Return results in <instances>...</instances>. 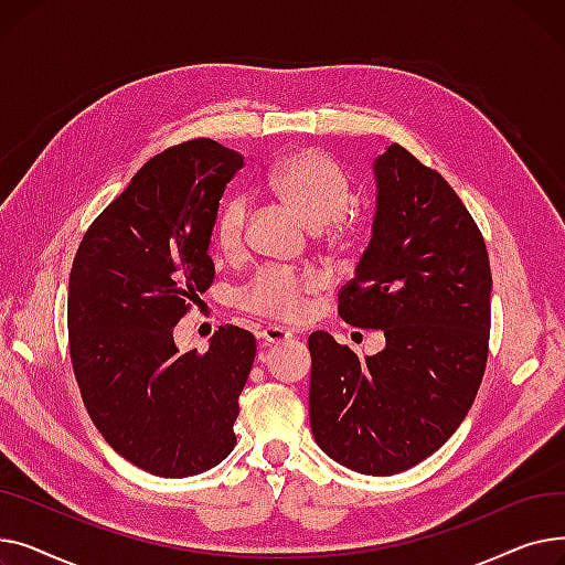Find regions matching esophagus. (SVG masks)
I'll return each mask as SVG.
<instances>
[{
    "label": "esophagus",
    "instance_id": "esophagus-1",
    "mask_svg": "<svg viewBox=\"0 0 565 565\" xmlns=\"http://www.w3.org/2000/svg\"><path fill=\"white\" fill-rule=\"evenodd\" d=\"M292 334L284 328H277V324H267V328L260 332V339L267 343V345H275V343H281V341H288Z\"/></svg>",
    "mask_w": 565,
    "mask_h": 565
}]
</instances>
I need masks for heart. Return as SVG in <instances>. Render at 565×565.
<instances>
[{
  "mask_svg": "<svg viewBox=\"0 0 565 565\" xmlns=\"http://www.w3.org/2000/svg\"><path fill=\"white\" fill-rule=\"evenodd\" d=\"M267 190L309 228H324L334 241L352 231V222L343 213L352 199L348 173L318 148H302L281 158L267 175ZM247 213L245 196H231L222 203L213 237L224 256L241 254ZM316 288L318 281L311 277L267 270L245 290V302L267 318L292 322L305 316L307 295Z\"/></svg>",
  "mask_w": 565,
  "mask_h": 565,
  "instance_id": "1",
  "label": "heart"
}]
</instances>
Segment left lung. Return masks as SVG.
<instances>
[{"label": "left lung", "instance_id": "obj_1", "mask_svg": "<svg viewBox=\"0 0 565 565\" xmlns=\"http://www.w3.org/2000/svg\"><path fill=\"white\" fill-rule=\"evenodd\" d=\"M371 241L339 316L382 330L360 360L332 334L309 337V417L334 462L392 477L462 424L486 371L492 275L483 235L444 178L403 146L373 160Z\"/></svg>", "mask_w": 565, "mask_h": 565}]
</instances>
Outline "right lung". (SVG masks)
<instances>
[{
	"label": "right lung",
	"mask_w": 565,
	"mask_h": 565,
	"mask_svg": "<svg viewBox=\"0 0 565 565\" xmlns=\"http://www.w3.org/2000/svg\"><path fill=\"white\" fill-rule=\"evenodd\" d=\"M243 153L194 139L148 160L88 226L68 281V339L84 405L109 447L162 479L220 465L256 339L220 328L181 352L173 328L213 284L220 199Z\"/></svg>",
	"instance_id": "obj_1"
}]
</instances>
